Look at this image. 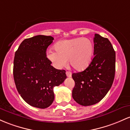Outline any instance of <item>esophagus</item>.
<instances>
[{"label":"esophagus","instance_id":"obj_1","mask_svg":"<svg viewBox=\"0 0 130 130\" xmlns=\"http://www.w3.org/2000/svg\"><path fill=\"white\" fill-rule=\"evenodd\" d=\"M66 75L67 77H71L72 76V73H71L70 72H67Z\"/></svg>","mask_w":130,"mask_h":130}]
</instances>
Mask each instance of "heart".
I'll return each mask as SVG.
<instances>
[{
	"mask_svg": "<svg viewBox=\"0 0 130 130\" xmlns=\"http://www.w3.org/2000/svg\"><path fill=\"white\" fill-rule=\"evenodd\" d=\"M54 48L56 52L50 50L46 56L57 69L65 67L69 59L70 63L74 69L84 70L89 66L93 57V44L86 38L63 40L55 44Z\"/></svg>",
	"mask_w": 130,
	"mask_h": 130,
	"instance_id": "obj_1",
	"label": "heart"
}]
</instances>
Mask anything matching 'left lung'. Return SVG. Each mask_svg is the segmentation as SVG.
Returning a JSON list of instances; mask_svg holds the SVG:
<instances>
[{"label": "left lung", "mask_w": 130, "mask_h": 130, "mask_svg": "<svg viewBox=\"0 0 130 130\" xmlns=\"http://www.w3.org/2000/svg\"><path fill=\"white\" fill-rule=\"evenodd\" d=\"M94 58L86 70L74 73L75 85L72 97L83 106L92 105L103 99L113 84L115 72V52L107 38L95 34Z\"/></svg>", "instance_id": "obj_1"}]
</instances>
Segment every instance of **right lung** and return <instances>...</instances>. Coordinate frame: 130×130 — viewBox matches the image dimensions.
Segmentation results:
<instances>
[{
  "label": "right lung",
  "mask_w": 130,
  "mask_h": 130,
  "mask_svg": "<svg viewBox=\"0 0 130 130\" xmlns=\"http://www.w3.org/2000/svg\"><path fill=\"white\" fill-rule=\"evenodd\" d=\"M54 38L38 35L25 39L15 54L13 78L17 91L26 103L45 109L54 100V88L67 78L65 70L51 65L46 50Z\"/></svg>",
  "instance_id": "add662e5"
}]
</instances>
